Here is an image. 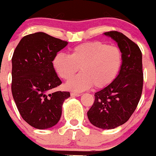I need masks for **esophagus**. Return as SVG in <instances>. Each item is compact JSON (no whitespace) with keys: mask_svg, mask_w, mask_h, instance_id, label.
I'll use <instances>...</instances> for the list:
<instances>
[{"mask_svg":"<svg viewBox=\"0 0 156 156\" xmlns=\"http://www.w3.org/2000/svg\"><path fill=\"white\" fill-rule=\"evenodd\" d=\"M81 94H77V93H74V92L71 93V97H80V96H81Z\"/></svg>","mask_w":156,"mask_h":156,"instance_id":"1","label":"esophagus"}]
</instances>
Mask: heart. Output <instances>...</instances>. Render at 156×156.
I'll list each match as a JSON object with an SVG mask.
<instances>
[{
	"label": "heart",
	"instance_id": "1",
	"mask_svg": "<svg viewBox=\"0 0 156 156\" xmlns=\"http://www.w3.org/2000/svg\"><path fill=\"white\" fill-rule=\"evenodd\" d=\"M122 64V53L117 47L100 41L81 44L70 56L58 53L53 60L56 73L62 79L72 78L79 68L81 72L65 84L67 90L81 92L94 85L104 88L114 81Z\"/></svg>",
	"mask_w": 156,
	"mask_h": 156
}]
</instances>
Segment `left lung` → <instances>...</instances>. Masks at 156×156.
Returning <instances> with one entry per match:
<instances>
[{"instance_id": "left-lung-1", "label": "left lung", "mask_w": 156, "mask_h": 156, "mask_svg": "<svg viewBox=\"0 0 156 156\" xmlns=\"http://www.w3.org/2000/svg\"><path fill=\"white\" fill-rule=\"evenodd\" d=\"M118 44L122 64L112 83L95 93V101L87 112L90 122L101 129H114L127 122L136 109L144 84L142 53L139 47L119 31L105 32Z\"/></svg>"}]
</instances>
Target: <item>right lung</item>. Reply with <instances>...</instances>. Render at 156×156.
I'll return each instance as SVG.
<instances>
[{
	"instance_id": "right-lung-1",
	"label": "right lung",
	"mask_w": 156,
	"mask_h": 156,
	"mask_svg": "<svg viewBox=\"0 0 156 156\" xmlns=\"http://www.w3.org/2000/svg\"><path fill=\"white\" fill-rule=\"evenodd\" d=\"M67 44L44 32H36L23 37L12 55V97L22 118L34 128L56 125L62 104L70 97L65 91L49 93L62 83L52 62Z\"/></svg>"
}]
</instances>
